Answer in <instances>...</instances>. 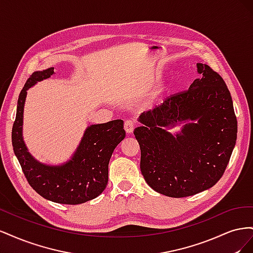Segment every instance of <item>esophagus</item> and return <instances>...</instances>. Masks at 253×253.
<instances>
[{
	"label": "esophagus",
	"instance_id": "1",
	"mask_svg": "<svg viewBox=\"0 0 253 253\" xmlns=\"http://www.w3.org/2000/svg\"><path fill=\"white\" fill-rule=\"evenodd\" d=\"M135 128V122L133 120H126L125 122V129L126 133H132Z\"/></svg>",
	"mask_w": 253,
	"mask_h": 253
}]
</instances>
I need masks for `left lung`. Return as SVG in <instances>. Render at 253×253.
I'll list each match as a JSON object with an SVG mask.
<instances>
[{
  "instance_id": "obj_1",
  "label": "left lung",
  "mask_w": 253,
  "mask_h": 253,
  "mask_svg": "<svg viewBox=\"0 0 253 253\" xmlns=\"http://www.w3.org/2000/svg\"><path fill=\"white\" fill-rule=\"evenodd\" d=\"M197 72L201 79L142 113V126L134 131L144 180L170 197L191 196L215 185L236 141L237 120L224 79L207 64L197 63ZM186 120L198 124H186L176 136L162 128Z\"/></svg>"
}]
</instances>
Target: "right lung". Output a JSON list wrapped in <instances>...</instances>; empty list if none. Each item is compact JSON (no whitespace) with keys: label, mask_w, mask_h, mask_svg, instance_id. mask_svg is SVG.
I'll use <instances>...</instances> for the list:
<instances>
[{"label":"right lung","mask_w":253,"mask_h":253,"mask_svg":"<svg viewBox=\"0 0 253 253\" xmlns=\"http://www.w3.org/2000/svg\"><path fill=\"white\" fill-rule=\"evenodd\" d=\"M52 74L53 67L34 73L21 90L11 132L12 147L28 183L38 194L58 204H83L100 195L108 185L111 156L126 137L124 121L117 119L89 126L72 159L62 166L37 162L23 141V111L27 89Z\"/></svg>","instance_id":"obj_1"}]
</instances>
